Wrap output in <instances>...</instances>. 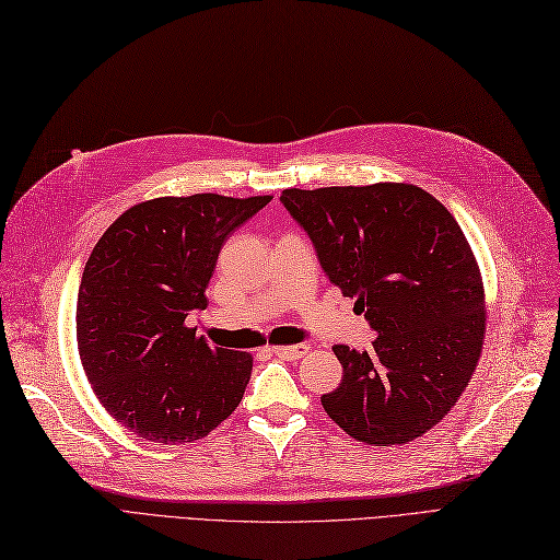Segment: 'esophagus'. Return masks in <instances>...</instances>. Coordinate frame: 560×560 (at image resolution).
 Instances as JSON below:
<instances>
[{"instance_id":"esophagus-1","label":"esophagus","mask_w":560,"mask_h":560,"mask_svg":"<svg viewBox=\"0 0 560 560\" xmlns=\"http://www.w3.org/2000/svg\"><path fill=\"white\" fill-rule=\"evenodd\" d=\"M270 352H273L276 358H280V360L292 362V360H299L301 354L306 352V346H278V348H273Z\"/></svg>"}]
</instances>
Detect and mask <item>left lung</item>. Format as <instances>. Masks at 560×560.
<instances>
[{
	"instance_id": "1",
	"label": "left lung",
	"mask_w": 560,
	"mask_h": 560,
	"mask_svg": "<svg viewBox=\"0 0 560 560\" xmlns=\"http://www.w3.org/2000/svg\"><path fill=\"white\" fill-rule=\"evenodd\" d=\"M280 202L378 334L364 352L334 346L343 378L319 397L327 416L376 446L425 434L463 395L483 346V287L463 229L413 184L284 189Z\"/></svg>"
}]
</instances>
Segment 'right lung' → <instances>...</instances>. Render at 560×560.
I'll use <instances>...</instances> for the list:
<instances>
[{"instance_id": "add662e5", "label": "right lung", "mask_w": 560, "mask_h": 560, "mask_svg": "<svg viewBox=\"0 0 560 560\" xmlns=\"http://www.w3.org/2000/svg\"><path fill=\"white\" fill-rule=\"evenodd\" d=\"M268 202L217 194L147 200L93 247L77 301L79 358L105 409L147 442H196L241 404L252 358L210 346L186 319L208 306L229 235Z\"/></svg>"}]
</instances>
